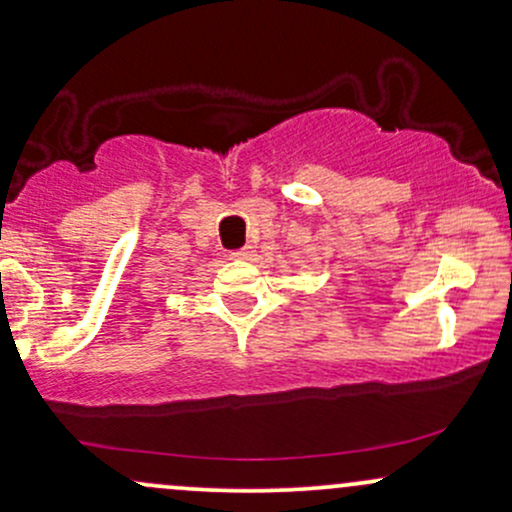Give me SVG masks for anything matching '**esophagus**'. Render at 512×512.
<instances>
[{"label": "esophagus", "mask_w": 512, "mask_h": 512, "mask_svg": "<svg viewBox=\"0 0 512 512\" xmlns=\"http://www.w3.org/2000/svg\"><path fill=\"white\" fill-rule=\"evenodd\" d=\"M252 252H255L252 248H240V250H233L231 257H233V260H250Z\"/></svg>", "instance_id": "1"}]
</instances>
